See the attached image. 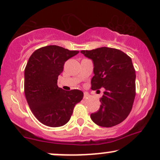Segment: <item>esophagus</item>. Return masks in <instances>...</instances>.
I'll return each instance as SVG.
<instances>
[{
	"label": "esophagus",
	"mask_w": 160,
	"mask_h": 160,
	"mask_svg": "<svg viewBox=\"0 0 160 160\" xmlns=\"http://www.w3.org/2000/svg\"><path fill=\"white\" fill-rule=\"evenodd\" d=\"M88 97H89V94H88V93H87V92H84V93H83V98H88Z\"/></svg>",
	"instance_id": "1"
}]
</instances>
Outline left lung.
I'll list each match as a JSON object with an SVG mask.
<instances>
[{
  "label": "left lung",
  "instance_id": "1",
  "mask_svg": "<svg viewBox=\"0 0 160 160\" xmlns=\"http://www.w3.org/2000/svg\"><path fill=\"white\" fill-rule=\"evenodd\" d=\"M80 52L93 61L91 89H105L99 110L90 114V118L101 127L118 125L128 116L135 97V70L132 59L121 50L108 47Z\"/></svg>",
  "mask_w": 160,
  "mask_h": 160
}]
</instances>
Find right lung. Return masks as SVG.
<instances>
[{
    "mask_svg": "<svg viewBox=\"0 0 160 160\" xmlns=\"http://www.w3.org/2000/svg\"><path fill=\"white\" fill-rule=\"evenodd\" d=\"M79 51L58 46L35 50L25 69V94L31 111L43 125L60 127L70 121L73 108L83 97L79 90L66 91L57 86L64 63Z\"/></svg>",
    "mask_w": 160,
    "mask_h": 160,
    "instance_id": "1",
    "label": "right lung"
}]
</instances>
